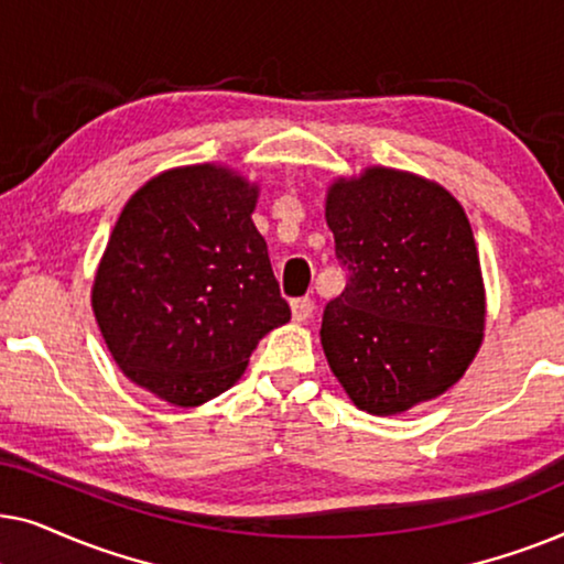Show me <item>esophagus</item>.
<instances>
[{
  "mask_svg": "<svg viewBox=\"0 0 564 564\" xmlns=\"http://www.w3.org/2000/svg\"><path fill=\"white\" fill-rule=\"evenodd\" d=\"M313 311H315L313 297H295V300H292V318H295L297 323H305L313 315Z\"/></svg>",
  "mask_w": 564,
  "mask_h": 564,
  "instance_id": "esophagus-1",
  "label": "esophagus"
}]
</instances>
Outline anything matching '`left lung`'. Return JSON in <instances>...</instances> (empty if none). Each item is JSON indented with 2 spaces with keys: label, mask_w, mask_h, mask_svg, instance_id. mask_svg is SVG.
I'll list each match as a JSON object with an SVG mask.
<instances>
[{
  "label": "left lung",
  "mask_w": 564,
  "mask_h": 564,
  "mask_svg": "<svg viewBox=\"0 0 564 564\" xmlns=\"http://www.w3.org/2000/svg\"><path fill=\"white\" fill-rule=\"evenodd\" d=\"M326 220L349 272L321 326L338 382L375 415L442 395L485 328L480 257L462 205L434 182L377 166L328 189Z\"/></svg>",
  "instance_id": "obj_1"
}]
</instances>
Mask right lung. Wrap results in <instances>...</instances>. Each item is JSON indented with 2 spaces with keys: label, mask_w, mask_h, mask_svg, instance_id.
I'll return each mask as SVG.
<instances>
[{
  "label": "right lung",
  "mask_w": 564,
  "mask_h": 564,
  "mask_svg": "<svg viewBox=\"0 0 564 564\" xmlns=\"http://www.w3.org/2000/svg\"><path fill=\"white\" fill-rule=\"evenodd\" d=\"M253 205V184L199 164L153 176L115 223L91 307L118 367L166 403L226 392L290 321Z\"/></svg>",
  "instance_id": "add662e5"
}]
</instances>
